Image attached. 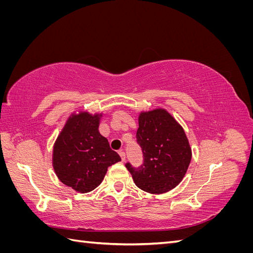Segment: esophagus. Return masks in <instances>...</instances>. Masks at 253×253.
Returning a JSON list of instances; mask_svg holds the SVG:
<instances>
[{"label":"esophagus","mask_w":253,"mask_h":253,"mask_svg":"<svg viewBox=\"0 0 253 253\" xmlns=\"http://www.w3.org/2000/svg\"><path fill=\"white\" fill-rule=\"evenodd\" d=\"M118 153H119V155H120V157H121L122 162H126V153H125L124 151H122V150H120Z\"/></svg>","instance_id":"esophagus-1"}]
</instances>
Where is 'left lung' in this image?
<instances>
[{"mask_svg": "<svg viewBox=\"0 0 253 253\" xmlns=\"http://www.w3.org/2000/svg\"><path fill=\"white\" fill-rule=\"evenodd\" d=\"M137 143L143 164L134 168L126 164L135 185L152 194H162L182 180L191 162V148L183 128L166 110L157 109L139 115Z\"/></svg>", "mask_w": 253, "mask_h": 253, "instance_id": "1", "label": "left lung"}]
</instances>
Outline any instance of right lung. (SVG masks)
Here are the masks:
<instances>
[{
  "instance_id": "1",
  "label": "right lung",
  "mask_w": 253,
  "mask_h": 253,
  "mask_svg": "<svg viewBox=\"0 0 253 253\" xmlns=\"http://www.w3.org/2000/svg\"><path fill=\"white\" fill-rule=\"evenodd\" d=\"M100 116L73 114L53 145L52 166L58 178L80 193L97 188L108 168L121 160L98 131Z\"/></svg>"
}]
</instances>
